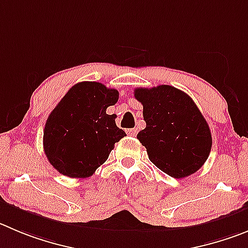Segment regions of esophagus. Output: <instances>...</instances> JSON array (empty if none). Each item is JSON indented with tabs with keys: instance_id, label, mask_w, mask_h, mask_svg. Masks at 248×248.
Returning a JSON list of instances; mask_svg holds the SVG:
<instances>
[{
	"instance_id": "1",
	"label": "esophagus",
	"mask_w": 248,
	"mask_h": 248,
	"mask_svg": "<svg viewBox=\"0 0 248 248\" xmlns=\"http://www.w3.org/2000/svg\"><path fill=\"white\" fill-rule=\"evenodd\" d=\"M137 131H138L137 128H129L127 129V133H128L129 136H136L137 135Z\"/></svg>"
}]
</instances>
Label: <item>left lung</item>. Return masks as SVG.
Wrapping results in <instances>:
<instances>
[{
    "label": "left lung",
    "mask_w": 248,
    "mask_h": 248,
    "mask_svg": "<svg viewBox=\"0 0 248 248\" xmlns=\"http://www.w3.org/2000/svg\"><path fill=\"white\" fill-rule=\"evenodd\" d=\"M144 129L137 135L149 160L169 176L184 179L209 156L212 135L207 121L186 93L171 85L137 88Z\"/></svg>",
    "instance_id": "1"
}]
</instances>
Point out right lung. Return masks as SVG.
Returning <instances> with one entry per match:
<instances>
[{
	"label": "right lung",
	"mask_w": 248,
	"mask_h": 248,
	"mask_svg": "<svg viewBox=\"0 0 248 248\" xmlns=\"http://www.w3.org/2000/svg\"><path fill=\"white\" fill-rule=\"evenodd\" d=\"M119 100V92L98 82H80L51 111L44 129L48 161L68 177L92 176L108 158L115 143L126 136L106 108Z\"/></svg>",
	"instance_id": "right-lung-1"
}]
</instances>
